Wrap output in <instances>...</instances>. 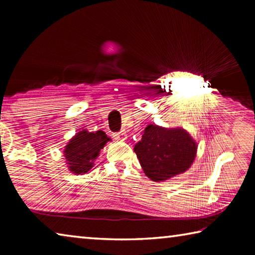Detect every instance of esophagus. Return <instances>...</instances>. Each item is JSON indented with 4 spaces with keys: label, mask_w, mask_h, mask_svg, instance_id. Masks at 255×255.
<instances>
[{
    "label": "esophagus",
    "mask_w": 255,
    "mask_h": 255,
    "mask_svg": "<svg viewBox=\"0 0 255 255\" xmlns=\"http://www.w3.org/2000/svg\"><path fill=\"white\" fill-rule=\"evenodd\" d=\"M114 138L116 140H125L127 138V133L124 130L120 132H116V133H114Z\"/></svg>",
    "instance_id": "esophagus-1"
}]
</instances>
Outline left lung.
Masks as SVG:
<instances>
[{
  "mask_svg": "<svg viewBox=\"0 0 255 255\" xmlns=\"http://www.w3.org/2000/svg\"><path fill=\"white\" fill-rule=\"evenodd\" d=\"M198 145L181 127L165 128L149 124L133 150L146 176L155 181L169 180L190 169L197 156Z\"/></svg>",
  "mask_w": 255,
  "mask_h": 255,
  "instance_id": "8db88e82",
  "label": "left lung"
}]
</instances>
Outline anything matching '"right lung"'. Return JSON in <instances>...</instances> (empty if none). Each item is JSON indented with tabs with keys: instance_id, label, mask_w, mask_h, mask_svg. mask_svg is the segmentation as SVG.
<instances>
[{
	"instance_id": "right-lung-1",
	"label": "right lung",
	"mask_w": 255,
	"mask_h": 255,
	"mask_svg": "<svg viewBox=\"0 0 255 255\" xmlns=\"http://www.w3.org/2000/svg\"><path fill=\"white\" fill-rule=\"evenodd\" d=\"M110 140L111 138L102 130L90 132L86 129H82L76 132L63 150L68 171L77 175L91 171L101 149Z\"/></svg>"
}]
</instances>
